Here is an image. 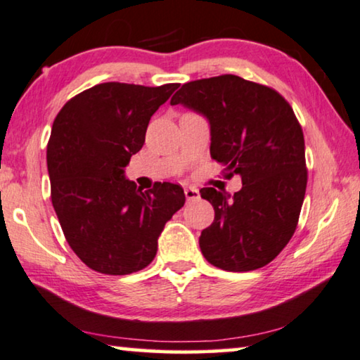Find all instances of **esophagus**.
<instances>
[{
	"mask_svg": "<svg viewBox=\"0 0 360 360\" xmlns=\"http://www.w3.org/2000/svg\"><path fill=\"white\" fill-rule=\"evenodd\" d=\"M185 198L188 201L198 200V198H200V191H198L196 188H191V186H186V188H185Z\"/></svg>",
	"mask_w": 360,
	"mask_h": 360,
	"instance_id": "1",
	"label": "esophagus"
}]
</instances>
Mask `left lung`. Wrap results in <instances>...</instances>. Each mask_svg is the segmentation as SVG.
Masks as SVG:
<instances>
[{
  "label": "left lung",
  "mask_w": 360,
  "mask_h": 360,
  "mask_svg": "<svg viewBox=\"0 0 360 360\" xmlns=\"http://www.w3.org/2000/svg\"><path fill=\"white\" fill-rule=\"evenodd\" d=\"M205 117L211 158L240 175V191L201 188L214 221L201 232L205 258L224 271H253L278 257L307 188L304 133L283 96L236 75L191 81L170 101Z\"/></svg>",
  "instance_id": "8db88e82"
}]
</instances>
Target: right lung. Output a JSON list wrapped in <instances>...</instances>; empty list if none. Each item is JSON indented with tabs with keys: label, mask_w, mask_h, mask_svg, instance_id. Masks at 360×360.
Instances as JSON below:
<instances>
[{
	"label": "right lung",
	"mask_w": 360,
	"mask_h": 360,
	"mask_svg": "<svg viewBox=\"0 0 360 360\" xmlns=\"http://www.w3.org/2000/svg\"><path fill=\"white\" fill-rule=\"evenodd\" d=\"M176 87L103 82L55 118L46 148L51 202L72 252L94 271L122 276L148 266L165 224L185 205L180 185L143 191L124 176L150 117Z\"/></svg>",
	"instance_id": "obj_1"
}]
</instances>
